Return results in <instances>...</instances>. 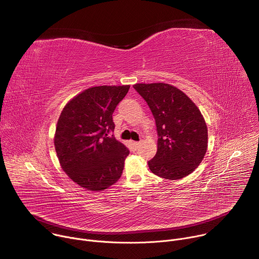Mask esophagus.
<instances>
[{"instance_id":"esophagus-1","label":"esophagus","mask_w":259,"mask_h":259,"mask_svg":"<svg viewBox=\"0 0 259 259\" xmlns=\"http://www.w3.org/2000/svg\"><path fill=\"white\" fill-rule=\"evenodd\" d=\"M131 146H132V149L134 150V151H136L138 147L140 146V142H137V141H132L131 142Z\"/></svg>"}]
</instances>
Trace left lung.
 <instances>
[{"mask_svg":"<svg viewBox=\"0 0 259 259\" xmlns=\"http://www.w3.org/2000/svg\"><path fill=\"white\" fill-rule=\"evenodd\" d=\"M133 88L150 106L158 132V151L149 161L151 171L166 179L192 173L207 151L208 131L197 105L179 89L164 83Z\"/></svg>","mask_w":259,"mask_h":259,"instance_id":"1","label":"left lung"}]
</instances>
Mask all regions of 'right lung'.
<instances>
[{
    "label": "right lung",
    "mask_w": 259,
    "mask_h": 259,
    "mask_svg": "<svg viewBox=\"0 0 259 259\" xmlns=\"http://www.w3.org/2000/svg\"><path fill=\"white\" fill-rule=\"evenodd\" d=\"M130 86H98L73 97L57 122L54 145L63 171L80 187L105 190L119 180L127 147L109 134L113 114Z\"/></svg>",
    "instance_id": "add662e5"
}]
</instances>
